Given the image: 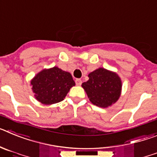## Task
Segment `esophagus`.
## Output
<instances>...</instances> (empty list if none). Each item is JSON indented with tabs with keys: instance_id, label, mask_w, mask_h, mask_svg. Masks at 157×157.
<instances>
[{
	"instance_id": "esophagus-1",
	"label": "esophagus",
	"mask_w": 157,
	"mask_h": 157,
	"mask_svg": "<svg viewBox=\"0 0 157 157\" xmlns=\"http://www.w3.org/2000/svg\"><path fill=\"white\" fill-rule=\"evenodd\" d=\"M82 80L80 79V78H77V79L75 80V83L77 86H80L82 84Z\"/></svg>"
}]
</instances>
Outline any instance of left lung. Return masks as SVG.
I'll return each mask as SVG.
<instances>
[{
  "label": "left lung",
  "mask_w": 157,
  "mask_h": 157,
  "mask_svg": "<svg viewBox=\"0 0 157 157\" xmlns=\"http://www.w3.org/2000/svg\"><path fill=\"white\" fill-rule=\"evenodd\" d=\"M89 80L82 84L91 103L108 108L120 98L122 81L116 73L100 67L90 73Z\"/></svg>",
  "instance_id": "8db88e82"
}]
</instances>
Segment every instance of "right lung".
Returning a JSON list of instances; mask_svg holds the SVG:
<instances>
[{"label": "right lung", "instance_id": "add662e5", "mask_svg": "<svg viewBox=\"0 0 157 157\" xmlns=\"http://www.w3.org/2000/svg\"><path fill=\"white\" fill-rule=\"evenodd\" d=\"M30 84L37 101L43 105H52L63 101L75 82L69 72L53 67L37 73Z\"/></svg>", "mask_w": 157, "mask_h": 157}]
</instances>
